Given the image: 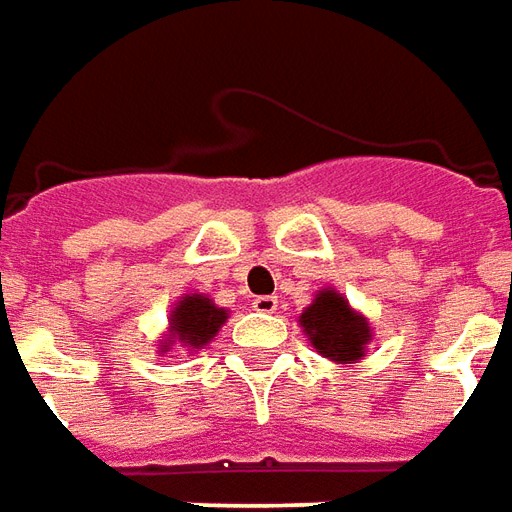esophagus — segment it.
<instances>
[{
	"mask_svg": "<svg viewBox=\"0 0 512 512\" xmlns=\"http://www.w3.org/2000/svg\"><path fill=\"white\" fill-rule=\"evenodd\" d=\"M279 307V298L276 296H256L253 298V310L256 312H276Z\"/></svg>",
	"mask_w": 512,
	"mask_h": 512,
	"instance_id": "obj_1",
	"label": "esophagus"
}]
</instances>
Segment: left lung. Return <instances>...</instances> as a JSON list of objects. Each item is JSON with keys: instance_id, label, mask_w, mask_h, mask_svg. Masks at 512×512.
I'll return each mask as SVG.
<instances>
[{"instance_id": "8db88e82", "label": "left lung", "mask_w": 512, "mask_h": 512, "mask_svg": "<svg viewBox=\"0 0 512 512\" xmlns=\"http://www.w3.org/2000/svg\"><path fill=\"white\" fill-rule=\"evenodd\" d=\"M307 341L321 358L335 360L341 366L366 358V346L372 344V324L358 312L344 293L335 287L318 290L312 304L298 315Z\"/></svg>"}]
</instances>
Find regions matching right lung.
Instances as JSON below:
<instances>
[{
  "mask_svg": "<svg viewBox=\"0 0 512 512\" xmlns=\"http://www.w3.org/2000/svg\"><path fill=\"white\" fill-rule=\"evenodd\" d=\"M231 312L216 307L214 298L205 293H183L180 301L168 312V327L157 341V355L177 352V346L191 352H200L216 338V332L228 321Z\"/></svg>",
  "mask_w": 512,
  "mask_h": 512,
  "instance_id": "1",
  "label": "right lung"
}]
</instances>
